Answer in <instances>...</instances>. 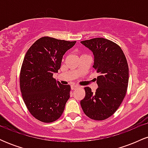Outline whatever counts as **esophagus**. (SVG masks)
<instances>
[{
  "label": "esophagus",
  "instance_id": "1",
  "mask_svg": "<svg viewBox=\"0 0 148 148\" xmlns=\"http://www.w3.org/2000/svg\"><path fill=\"white\" fill-rule=\"evenodd\" d=\"M78 88H79V86H76V85H72V86H71V88H72V90H75Z\"/></svg>",
  "mask_w": 148,
  "mask_h": 148
}]
</instances>
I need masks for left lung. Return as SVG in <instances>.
<instances>
[{"label":"left lung","instance_id":"8db88e82","mask_svg":"<svg viewBox=\"0 0 148 148\" xmlns=\"http://www.w3.org/2000/svg\"><path fill=\"white\" fill-rule=\"evenodd\" d=\"M81 42L93 53V67L99 74L95 92L84 88L86 96L81 101V108L90 119L106 120L118 110L126 95L129 82L126 57L117 44L107 39L97 37Z\"/></svg>","mask_w":148,"mask_h":148}]
</instances>
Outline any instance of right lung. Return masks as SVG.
I'll return each instance as SVG.
<instances>
[{
    "label": "right lung",
    "instance_id": "right-lung-1",
    "mask_svg": "<svg viewBox=\"0 0 148 148\" xmlns=\"http://www.w3.org/2000/svg\"><path fill=\"white\" fill-rule=\"evenodd\" d=\"M43 37L30 47L22 63L20 89L31 115L43 123L56 121L63 113L71 88L53 77L65 52L76 44Z\"/></svg>",
    "mask_w": 148,
    "mask_h": 148
}]
</instances>
